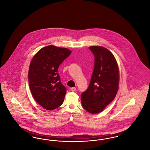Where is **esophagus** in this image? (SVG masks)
<instances>
[{"instance_id": "34e87169", "label": "esophagus", "mask_w": 150, "mask_h": 150, "mask_svg": "<svg viewBox=\"0 0 150 150\" xmlns=\"http://www.w3.org/2000/svg\"><path fill=\"white\" fill-rule=\"evenodd\" d=\"M70 89H71V91L72 92H75V91L76 90V89L75 87H72Z\"/></svg>"}]
</instances>
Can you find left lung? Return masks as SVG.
Instances as JSON below:
<instances>
[{"label":"left lung","instance_id":"8db88e82","mask_svg":"<svg viewBox=\"0 0 150 150\" xmlns=\"http://www.w3.org/2000/svg\"><path fill=\"white\" fill-rule=\"evenodd\" d=\"M89 50L94 56V66L89 86L81 95V104L88 112H100L115 98L119 88V67L112 53L100 46Z\"/></svg>","mask_w":150,"mask_h":150}]
</instances>
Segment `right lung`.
I'll use <instances>...</instances> for the list:
<instances>
[{"instance_id": "1", "label": "right lung", "mask_w": 150, "mask_h": 150, "mask_svg": "<svg viewBox=\"0 0 150 150\" xmlns=\"http://www.w3.org/2000/svg\"><path fill=\"white\" fill-rule=\"evenodd\" d=\"M71 53L67 48L48 45L39 50L30 62L31 92L37 103L47 110H54L64 102L66 89L57 72L59 66Z\"/></svg>"}]
</instances>
